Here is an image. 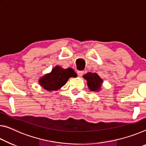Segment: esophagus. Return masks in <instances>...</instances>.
<instances>
[{
	"instance_id": "1",
	"label": "esophagus",
	"mask_w": 146,
	"mask_h": 146,
	"mask_svg": "<svg viewBox=\"0 0 146 146\" xmlns=\"http://www.w3.org/2000/svg\"><path fill=\"white\" fill-rule=\"evenodd\" d=\"M77 73H78V76H82L83 74H84V72L83 71H80V70H78V72H77Z\"/></svg>"
}]
</instances>
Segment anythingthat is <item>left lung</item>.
<instances>
[{
	"label": "left lung",
	"instance_id": "left-lung-1",
	"mask_svg": "<svg viewBox=\"0 0 146 146\" xmlns=\"http://www.w3.org/2000/svg\"><path fill=\"white\" fill-rule=\"evenodd\" d=\"M83 78L87 80V85L90 90L96 91L100 90L102 83V80L96 73L89 72L83 76Z\"/></svg>",
	"mask_w": 146,
	"mask_h": 146
}]
</instances>
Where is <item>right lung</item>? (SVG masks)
Returning a JSON list of instances; mask_svg holds the SVG:
<instances>
[{"instance_id": "right-lung-1", "label": "right lung", "mask_w": 146, "mask_h": 146, "mask_svg": "<svg viewBox=\"0 0 146 146\" xmlns=\"http://www.w3.org/2000/svg\"><path fill=\"white\" fill-rule=\"evenodd\" d=\"M76 73L72 68L63 69L60 66H56L51 73L44 76L40 79V85L47 90H57L63 87L70 77H76Z\"/></svg>"}]
</instances>
